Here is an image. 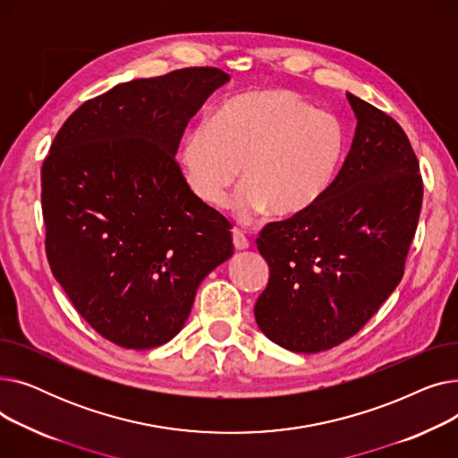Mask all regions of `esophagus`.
Here are the masks:
<instances>
[{"instance_id": "esophagus-1", "label": "esophagus", "mask_w": 458, "mask_h": 458, "mask_svg": "<svg viewBox=\"0 0 458 458\" xmlns=\"http://www.w3.org/2000/svg\"><path fill=\"white\" fill-rule=\"evenodd\" d=\"M232 239H233V247H235V250H245V249H249V239L245 237V233L243 232H239V230H233V233H232Z\"/></svg>"}]
</instances>
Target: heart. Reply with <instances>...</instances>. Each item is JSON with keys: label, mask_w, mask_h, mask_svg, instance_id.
<instances>
[{"label": "heart", "mask_w": 458, "mask_h": 458, "mask_svg": "<svg viewBox=\"0 0 458 458\" xmlns=\"http://www.w3.org/2000/svg\"><path fill=\"white\" fill-rule=\"evenodd\" d=\"M345 156L340 118L278 89L247 90L226 100L211 120L192 126L180 147L183 183L199 202L219 208L242 166L243 185L228 208L254 223L273 209L295 216L330 189Z\"/></svg>", "instance_id": "obj_1"}]
</instances>
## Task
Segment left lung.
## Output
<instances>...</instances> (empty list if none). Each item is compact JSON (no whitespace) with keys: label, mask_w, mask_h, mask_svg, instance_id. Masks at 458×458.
I'll use <instances>...</instances> for the list:
<instances>
[{"label":"left lung","mask_w":458,"mask_h":458,"mask_svg":"<svg viewBox=\"0 0 458 458\" xmlns=\"http://www.w3.org/2000/svg\"><path fill=\"white\" fill-rule=\"evenodd\" d=\"M347 100L356 133L327 195L256 239L269 282L254 318L293 352L332 349L373 318L403 278L420 221L423 180L411 140L390 114L354 94Z\"/></svg>","instance_id":"8db88e82"}]
</instances>
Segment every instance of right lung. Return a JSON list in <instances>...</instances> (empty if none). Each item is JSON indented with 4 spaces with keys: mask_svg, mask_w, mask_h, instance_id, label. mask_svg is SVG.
<instances>
[{
    "mask_svg": "<svg viewBox=\"0 0 458 458\" xmlns=\"http://www.w3.org/2000/svg\"><path fill=\"white\" fill-rule=\"evenodd\" d=\"M228 80L189 66L120 83L66 118L42 163L47 263L80 316L124 349L173 340L233 254L230 223L191 195L176 161L189 120Z\"/></svg>",
    "mask_w": 458,
    "mask_h": 458,
    "instance_id": "obj_1",
    "label": "right lung"
}]
</instances>
